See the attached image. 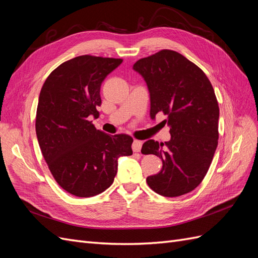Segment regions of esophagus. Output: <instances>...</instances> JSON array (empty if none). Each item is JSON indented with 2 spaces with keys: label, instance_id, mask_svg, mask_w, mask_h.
<instances>
[{
  "label": "esophagus",
  "instance_id": "obj_1",
  "mask_svg": "<svg viewBox=\"0 0 258 258\" xmlns=\"http://www.w3.org/2000/svg\"><path fill=\"white\" fill-rule=\"evenodd\" d=\"M141 147H142V142L139 141V140H135L134 143H132V151L138 153L141 151Z\"/></svg>",
  "mask_w": 258,
  "mask_h": 258
}]
</instances>
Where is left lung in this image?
<instances>
[{
  "mask_svg": "<svg viewBox=\"0 0 258 258\" xmlns=\"http://www.w3.org/2000/svg\"><path fill=\"white\" fill-rule=\"evenodd\" d=\"M134 70L150 91L151 118L166 115L171 135L168 142L143 144L142 154L162 160L160 172L146 182L161 196H182L202 182L217 147L220 108L212 84L199 67L170 49L138 60Z\"/></svg>",
  "mask_w": 258,
  "mask_h": 258,
  "instance_id": "8db88e82",
  "label": "left lung"
}]
</instances>
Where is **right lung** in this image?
<instances>
[{"label": "right lung", "mask_w": 258, "mask_h": 258, "mask_svg": "<svg viewBox=\"0 0 258 258\" xmlns=\"http://www.w3.org/2000/svg\"><path fill=\"white\" fill-rule=\"evenodd\" d=\"M122 59L84 54L60 64L46 79L35 130L56 182L76 197L96 196L114 182L120 156L132 155L128 135L110 136L88 119L99 117L100 88Z\"/></svg>", "instance_id": "right-lung-1"}]
</instances>
